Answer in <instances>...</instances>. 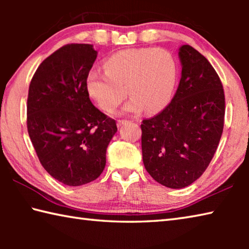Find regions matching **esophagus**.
Returning a JSON list of instances; mask_svg holds the SVG:
<instances>
[{
  "instance_id": "esophagus-1",
  "label": "esophagus",
  "mask_w": 249,
  "mask_h": 249,
  "mask_svg": "<svg viewBox=\"0 0 249 249\" xmlns=\"http://www.w3.org/2000/svg\"><path fill=\"white\" fill-rule=\"evenodd\" d=\"M128 123V121H126V120H119L117 121V126H119V127H121V126H123V125H125V124H127Z\"/></svg>"
}]
</instances>
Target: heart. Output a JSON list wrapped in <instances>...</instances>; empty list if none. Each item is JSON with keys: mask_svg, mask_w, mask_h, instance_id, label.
<instances>
[{"mask_svg": "<svg viewBox=\"0 0 249 249\" xmlns=\"http://www.w3.org/2000/svg\"><path fill=\"white\" fill-rule=\"evenodd\" d=\"M104 68L105 72L91 71L86 80L88 94L104 112H114L126 94L130 99L123 113L130 114L142 109L153 114L170 103L178 79V64L169 50L123 49L111 54Z\"/></svg>", "mask_w": 249, "mask_h": 249, "instance_id": "b5f03b06", "label": "heart"}]
</instances>
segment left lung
Here are the masks:
<instances>
[{
  "label": "left lung",
  "mask_w": 249,
  "mask_h": 249,
  "mask_svg": "<svg viewBox=\"0 0 249 249\" xmlns=\"http://www.w3.org/2000/svg\"><path fill=\"white\" fill-rule=\"evenodd\" d=\"M181 79L171 102L142 121V161L148 174L171 189L188 187L208 168L220 142L225 96L208 59L189 45L179 48Z\"/></svg>",
  "instance_id": "left-lung-1"
}]
</instances>
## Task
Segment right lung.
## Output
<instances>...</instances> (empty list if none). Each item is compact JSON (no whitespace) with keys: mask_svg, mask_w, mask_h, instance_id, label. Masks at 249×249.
<instances>
[{"mask_svg":"<svg viewBox=\"0 0 249 249\" xmlns=\"http://www.w3.org/2000/svg\"><path fill=\"white\" fill-rule=\"evenodd\" d=\"M98 52L70 44L41 62L29 84L27 129L45 170L70 187L102 174L116 122L92 104L86 80Z\"/></svg>","mask_w":249,"mask_h":249,"instance_id":"obj_1","label":"right lung"}]
</instances>
